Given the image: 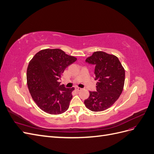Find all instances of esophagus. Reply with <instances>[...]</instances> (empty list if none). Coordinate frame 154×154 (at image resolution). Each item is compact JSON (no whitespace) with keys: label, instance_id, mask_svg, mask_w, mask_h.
Masks as SVG:
<instances>
[{"label":"esophagus","instance_id":"1","mask_svg":"<svg viewBox=\"0 0 154 154\" xmlns=\"http://www.w3.org/2000/svg\"><path fill=\"white\" fill-rule=\"evenodd\" d=\"M75 90H76V91H80L82 90V88H80V87H76V88H75Z\"/></svg>","mask_w":154,"mask_h":154}]
</instances>
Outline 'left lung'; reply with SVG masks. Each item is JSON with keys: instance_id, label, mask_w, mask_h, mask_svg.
I'll list each match as a JSON object with an SVG mask.
<instances>
[{"instance_id": "obj_1", "label": "left lung", "mask_w": 154, "mask_h": 154, "mask_svg": "<svg viewBox=\"0 0 154 154\" xmlns=\"http://www.w3.org/2000/svg\"><path fill=\"white\" fill-rule=\"evenodd\" d=\"M85 61L95 66L96 92L89 91L84 101L85 106L93 112L106 110L118 100L123 90L125 71L117 57L103 51H96Z\"/></svg>"}]
</instances>
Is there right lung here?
Listing matches in <instances>:
<instances>
[{
  "mask_svg": "<svg viewBox=\"0 0 154 154\" xmlns=\"http://www.w3.org/2000/svg\"><path fill=\"white\" fill-rule=\"evenodd\" d=\"M77 58L60 49H45L35 54L27 69V83L32 100L45 112L57 115L69 107L74 88H65L59 80Z\"/></svg>",
  "mask_w": 154,
  "mask_h": 154,
  "instance_id": "right-lung-1",
  "label": "right lung"
}]
</instances>
